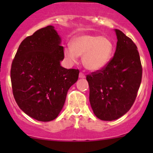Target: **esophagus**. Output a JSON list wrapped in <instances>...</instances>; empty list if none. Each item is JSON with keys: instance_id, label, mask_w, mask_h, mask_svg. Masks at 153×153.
<instances>
[{"instance_id": "obj_1", "label": "esophagus", "mask_w": 153, "mask_h": 153, "mask_svg": "<svg viewBox=\"0 0 153 153\" xmlns=\"http://www.w3.org/2000/svg\"><path fill=\"white\" fill-rule=\"evenodd\" d=\"M79 78H85V75H84V73H83V72H80L79 73Z\"/></svg>"}]
</instances>
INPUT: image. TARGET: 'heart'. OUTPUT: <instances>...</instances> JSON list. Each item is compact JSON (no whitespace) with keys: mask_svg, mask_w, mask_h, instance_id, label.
Instances as JSON below:
<instances>
[{"mask_svg":"<svg viewBox=\"0 0 153 153\" xmlns=\"http://www.w3.org/2000/svg\"><path fill=\"white\" fill-rule=\"evenodd\" d=\"M113 43L107 37L83 35L74 38L72 47L64 49V55L72 62L83 55V64L86 69L98 71L109 63L113 52Z\"/></svg>","mask_w":153,"mask_h":153,"instance_id":"heart-1","label":"heart"}]
</instances>
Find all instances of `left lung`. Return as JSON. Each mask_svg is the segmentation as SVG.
<instances>
[{
	"label": "left lung",
	"mask_w": 153,
	"mask_h": 153,
	"mask_svg": "<svg viewBox=\"0 0 153 153\" xmlns=\"http://www.w3.org/2000/svg\"><path fill=\"white\" fill-rule=\"evenodd\" d=\"M117 46L114 56L103 69L86 75L89 102L97 118L113 121L133 105L142 78V66L136 45L115 29Z\"/></svg>",
	"instance_id": "8db88e82"
}]
</instances>
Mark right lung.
Segmentation results:
<instances>
[{
  "mask_svg": "<svg viewBox=\"0 0 153 153\" xmlns=\"http://www.w3.org/2000/svg\"><path fill=\"white\" fill-rule=\"evenodd\" d=\"M61 38L52 26L27 37L11 67L12 93L18 106L31 118L50 121L58 117L79 70L60 64L64 58Z\"/></svg>",
  "mask_w": 153,
  "mask_h": 153,
  "instance_id": "right-lung-1",
  "label": "right lung"
}]
</instances>
